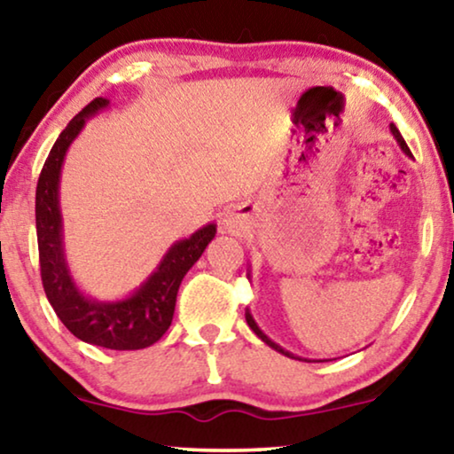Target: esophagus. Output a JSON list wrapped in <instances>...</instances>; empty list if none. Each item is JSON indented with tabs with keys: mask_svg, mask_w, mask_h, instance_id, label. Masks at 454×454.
I'll return each mask as SVG.
<instances>
[{
	"mask_svg": "<svg viewBox=\"0 0 454 454\" xmlns=\"http://www.w3.org/2000/svg\"><path fill=\"white\" fill-rule=\"evenodd\" d=\"M223 223H225V227L233 233L239 231V227H241V219H239L238 213H227L225 219H223Z\"/></svg>",
	"mask_w": 454,
	"mask_h": 454,
	"instance_id": "esophagus-1",
	"label": "esophagus"
}]
</instances>
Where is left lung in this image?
Here are the masks:
<instances>
[{"label": "left lung", "mask_w": 454, "mask_h": 454, "mask_svg": "<svg viewBox=\"0 0 454 454\" xmlns=\"http://www.w3.org/2000/svg\"><path fill=\"white\" fill-rule=\"evenodd\" d=\"M390 132H393V136H395V138H396V142H399V145H401V148H403V153H405V154H409V157H411V151H409V146L405 145V140H403V136H401V132H399V129H396V126H395V123H390ZM246 320H247V326H250V328H252V331H254V333H256V334H258V337H260V339H262L266 345H269V347H272V349H275V351H278V353H283V356H287V357H295V356H294V353L285 351L281 345H277V343H275V340H270L269 337H266V334H264L262 331H260V328H258V325H256V320H254V318H252L250 309H246ZM295 359H301V357H295ZM301 362H306V359H301Z\"/></svg>", "instance_id": "obj_1"}]
</instances>
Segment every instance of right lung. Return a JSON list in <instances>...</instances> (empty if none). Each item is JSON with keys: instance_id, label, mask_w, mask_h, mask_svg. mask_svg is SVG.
Instances as JSON below:
<instances>
[{"instance_id": "1", "label": "right lung", "mask_w": 454, "mask_h": 454, "mask_svg": "<svg viewBox=\"0 0 454 454\" xmlns=\"http://www.w3.org/2000/svg\"><path fill=\"white\" fill-rule=\"evenodd\" d=\"M107 105L109 101L103 97L90 101L55 140L36 184V241H39L43 289L67 331L84 343L105 349L132 351L157 343L171 326L182 278L207 250L216 233V225L210 223L192 233L188 239L173 244L157 270L126 300L97 301L76 287L64 256L59 173L67 148L84 128L86 120Z\"/></svg>"}]
</instances>
